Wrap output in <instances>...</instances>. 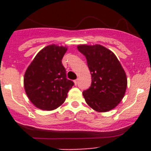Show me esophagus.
<instances>
[{"label": "esophagus", "mask_w": 151, "mask_h": 151, "mask_svg": "<svg viewBox=\"0 0 151 151\" xmlns=\"http://www.w3.org/2000/svg\"><path fill=\"white\" fill-rule=\"evenodd\" d=\"M74 83H75V85H77V83H78V79L74 80Z\"/></svg>", "instance_id": "1"}]
</instances>
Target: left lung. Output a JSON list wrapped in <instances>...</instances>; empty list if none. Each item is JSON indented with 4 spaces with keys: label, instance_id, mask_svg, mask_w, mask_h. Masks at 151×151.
I'll list each match as a JSON object with an SVG mask.
<instances>
[{
    "label": "left lung",
    "instance_id": "left-lung-1",
    "mask_svg": "<svg viewBox=\"0 0 151 151\" xmlns=\"http://www.w3.org/2000/svg\"><path fill=\"white\" fill-rule=\"evenodd\" d=\"M78 50L86 57L91 75L90 88L82 92L85 101L96 111H110L125 95L127 78L123 68L115 54L102 45H78Z\"/></svg>",
    "mask_w": 151,
    "mask_h": 151
}]
</instances>
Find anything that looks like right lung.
Wrapping results in <instances>:
<instances>
[{
    "label": "right lung",
    "mask_w": 151,
    "mask_h": 151,
    "mask_svg": "<svg viewBox=\"0 0 151 151\" xmlns=\"http://www.w3.org/2000/svg\"><path fill=\"white\" fill-rule=\"evenodd\" d=\"M67 47H45L35 56L24 76L29 99L38 109L53 110L63 104L74 82L66 78L62 59Z\"/></svg>",
    "instance_id": "add662e5"
}]
</instances>
